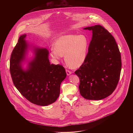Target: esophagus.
<instances>
[{
    "mask_svg": "<svg viewBox=\"0 0 133 133\" xmlns=\"http://www.w3.org/2000/svg\"><path fill=\"white\" fill-rule=\"evenodd\" d=\"M66 73H67V75H70V74L72 73V72L69 71V70H66Z\"/></svg>",
    "mask_w": 133,
    "mask_h": 133,
    "instance_id": "34e87169",
    "label": "esophagus"
}]
</instances>
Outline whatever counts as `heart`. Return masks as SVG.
Instances as JSON below:
<instances>
[{"label":"heart","instance_id":"obj_1","mask_svg":"<svg viewBox=\"0 0 133 133\" xmlns=\"http://www.w3.org/2000/svg\"><path fill=\"white\" fill-rule=\"evenodd\" d=\"M88 47V40L85 35H66L57 39L50 55L57 60L65 56L67 64L71 68H76L84 62Z\"/></svg>","mask_w":133,"mask_h":133}]
</instances>
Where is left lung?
Here are the masks:
<instances>
[{
	"label": "left lung",
	"instance_id": "1",
	"mask_svg": "<svg viewBox=\"0 0 133 133\" xmlns=\"http://www.w3.org/2000/svg\"><path fill=\"white\" fill-rule=\"evenodd\" d=\"M93 35L86 58L75 72L80 79V94L87 100L110 96L119 82L122 67L118 46L112 35L100 25L85 28Z\"/></svg>",
	"mask_w": 133,
	"mask_h": 133
}]
</instances>
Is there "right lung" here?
<instances>
[{"mask_svg":"<svg viewBox=\"0 0 133 133\" xmlns=\"http://www.w3.org/2000/svg\"><path fill=\"white\" fill-rule=\"evenodd\" d=\"M26 35H21L13 49L10 59V72L13 83L20 94L32 103L47 106L56 101L61 82L66 77L63 66L50 64L48 50L36 48L35 56L24 71L21 63L27 48Z\"/></svg>","mask_w":133,"mask_h":133,"instance_id":"add662e5","label":"right lung"}]
</instances>
